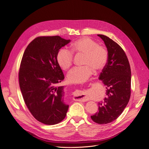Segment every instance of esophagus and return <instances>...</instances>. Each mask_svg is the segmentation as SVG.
<instances>
[{
  "label": "esophagus",
  "mask_w": 149,
  "mask_h": 149,
  "mask_svg": "<svg viewBox=\"0 0 149 149\" xmlns=\"http://www.w3.org/2000/svg\"><path fill=\"white\" fill-rule=\"evenodd\" d=\"M74 97L77 100L81 101V102H86L87 101V99L86 98L85 94L83 91H76L74 94Z\"/></svg>",
  "instance_id": "1"
}]
</instances>
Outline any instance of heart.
<instances>
[{"mask_svg": "<svg viewBox=\"0 0 149 149\" xmlns=\"http://www.w3.org/2000/svg\"><path fill=\"white\" fill-rule=\"evenodd\" d=\"M72 50L77 53L84 55L83 66H76L67 74L68 82L71 84H81L91 75L93 69L99 71L103 69L108 60L107 50L88 37H83L75 41ZM74 55L72 51L65 47L61 49L57 55V61L61 68L66 70L71 66Z\"/></svg>", "mask_w": 149, "mask_h": 149, "instance_id": "1", "label": "heart"}]
</instances>
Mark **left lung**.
<instances>
[{"mask_svg": "<svg viewBox=\"0 0 149 149\" xmlns=\"http://www.w3.org/2000/svg\"><path fill=\"white\" fill-rule=\"evenodd\" d=\"M107 47L108 60L99 76L106 88V97L99 102V111L91 116L99 124L116 119L124 111L131 96V72L127 56L122 47L108 37L98 34Z\"/></svg>", "mask_w": 149, "mask_h": 149, "instance_id": "1", "label": "left lung"}]
</instances>
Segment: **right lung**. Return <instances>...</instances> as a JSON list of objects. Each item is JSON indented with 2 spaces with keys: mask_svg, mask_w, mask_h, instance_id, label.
Returning <instances> with one entry per match:
<instances>
[{
  "mask_svg": "<svg viewBox=\"0 0 149 149\" xmlns=\"http://www.w3.org/2000/svg\"><path fill=\"white\" fill-rule=\"evenodd\" d=\"M70 42L58 36L38 37L23 54L18 74L22 97L32 115L44 124L61 123L68 109L64 87L56 86L64 79L57 55Z\"/></svg>",
  "mask_w": 149,
  "mask_h": 149,
  "instance_id": "1",
  "label": "right lung"
}]
</instances>
